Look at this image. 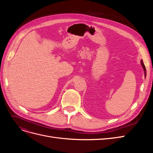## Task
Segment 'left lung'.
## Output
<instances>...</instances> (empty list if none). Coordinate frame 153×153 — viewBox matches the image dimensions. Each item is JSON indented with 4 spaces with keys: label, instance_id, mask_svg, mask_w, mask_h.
Instances as JSON below:
<instances>
[{
    "label": "left lung",
    "instance_id": "8db88e82",
    "mask_svg": "<svg viewBox=\"0 0 153 153\" xmlns=\"http://www.w3.org/2000/svg\"><path fill=\"white\" fill-rule=\"evenodd\" d=\"M141 64H142V67H143V70H144V73H145V77L146 76V67H145V65H144V64H143V61L142 60L141 61Z\"/></svg>",
    "mask_w": 153,
    "mask_h": 153
}]
</instances>
